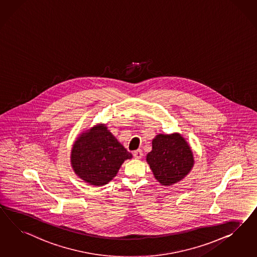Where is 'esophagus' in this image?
I'll return each instance as SVG.
<instances>
[{"mask_svg": "<svg viewBox=\"0 0 257 257\" xmlns=\"http://www.w3.org/2000/svg\"><path fill=\"white\" fill-rule=\"evenodd\" d=\"M133 155H134V157H135L136 159H141L142 156H143V153H142L141 150H138V151L134 152Z\"/></svg>", "mask_w": 257, "mask_h": 257, "instance_id": "esophagus-1", "label": "esophagus"}]
</instances>
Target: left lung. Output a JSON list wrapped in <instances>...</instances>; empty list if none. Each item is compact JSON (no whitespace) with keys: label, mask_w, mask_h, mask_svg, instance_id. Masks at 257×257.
I'll use <instances>...</instances> for the list:
<instances>
[{"label":"left lung","mask_w":257,"mask_h":257,"mask_svg":"<svg viewBox=\"0 0 257 257\" xmlns=\"http://www.w3.org/2000/svg\"><path fill=\"white\" fill-rule=\"evenodd\" d=\"M147 162L155 179L162 185L170 186L183 180L194 167V155L187 141L180 134L157 135Z\"/></svg>","instance_id":"left-lung-1"}]
</instances>
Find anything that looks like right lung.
Listing matches in <instances>:
<instances>
[{
	"mask_svg": "<svg viewBox=\"0 0 257 257\" xmlns=\"http://www.w3.org/2000/svg\"><path fill=\"white\" fill-rule=\"evenodd\" d=\"M132 157L105 125L98 124L76 139L71 152V165L85 182L102 186L117 175L125 160Z\"/></svg>",
	"mask_w": 257,
	"mask_h": 257,
	"instance_id": "add662e5",
	"label": "right lung"
}]
</instances>
